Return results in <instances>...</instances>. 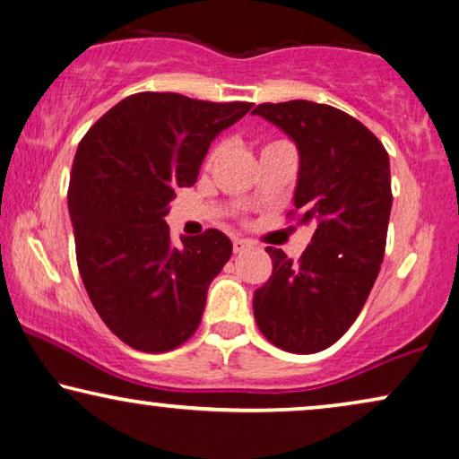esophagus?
Masks as SVG:
<instances>
[{"label": "esophagus", "mask_w": 459, "mask_h": 459, "mask_svg": "<svg viewBox=\"0 0 459 459\" xmlns=\"http://www.w3.org/2000/svg\"><path fill=\"white\" fill-rule=\"evenodd\" d=\"M254 247V243L247 241V238H235L232 241V249H235V254H241V251H247Z\"/></svg>", "instance_id": "obj_1"}]
</instances>
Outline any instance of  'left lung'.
<instances>
[{"label": "left lung", "mask_w": 459, "mask_h": 459, "mask_svg": "<svg viewBox=\"0 0 459 459\" xmlns=\"http://www.w3.org/2000/svg\"><path fill=\"white\" fill-rule=\"evenodd\" d=\"M254 114L297 145L293 204L299 222L316 227L299 262L266 247L273 276L255 289L254 316L273 345L316 353L343 337L378 276L393 204L389 153L359 120L325 103H260Z\"/></svg>", "instance_id": "obj_1"}]
</instances>
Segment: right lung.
I'll return each mask as SVG.
<instances>
[{
  "label": "right lung",
  "mask_w": 459,
  "mask_h": 459,
  "mask_svg": "<svg viewBox=\"0 0 459 459\" xmlns=\"http://www.w3.org/2000/svg\"><path fill=\"white\" fill-rule=\"evenodd\" d=\"M251 106L137 93L79 143L68 186L76 264L101 320L134 350L170 351L197 331L232 243L216 229L174 243L164 218L174 189L195 185L212 141Z\"/></svg>",
  "instance_id": "add662e5"
}]
</instances>
